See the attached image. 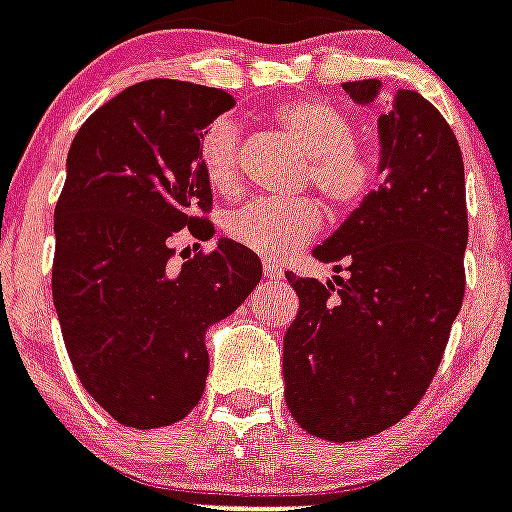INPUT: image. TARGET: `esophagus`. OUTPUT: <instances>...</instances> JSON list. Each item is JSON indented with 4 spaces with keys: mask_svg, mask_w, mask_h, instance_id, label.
Segmentation results:
<instances>
[{
    "mask_svg": "<svg viewBox=\"0 0 512 512\" xmlns=\"http://www.w3.org/2000/svg\"><path fill=\"white\" fill-rule=\"evenodd\" d=\"M263 273H265V278H268V281H281V278H284V270L278 268L276 263H265Z\"/></svg>",
    "mask_w": 512,
    "mask_h": 512,
    "instance_id": "34e87169",
    "label": "esophagus"
}]
</instances>
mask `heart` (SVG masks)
Segmentation results:
<instances>
[{"label": "heart", "mask_w": 512, "mask_h": 512, "mask_svg": "<svg viewBox=\"0 0 512 512\" xmlns=\"http://www.w3.org/2000/svg\"><path fill=\"white\" fill-rule=\"evenodd\" d=\"M276 126L310 157L307 178L336 210L352 213L376 191V160L352 144L355 128L342 110L321 99H294L278 107ZM236 147L239 131L231 120L213 123L199 141V165L218 194L239 189ZM321 226L323 210L315 199H263L231 215L226 231L236 244L265 260H286L305 247Z\"/></svg>", "instance_id": "1"}]
</instances>
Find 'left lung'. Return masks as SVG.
Listing matches in <instances>:
<instances>
[{
  "mask_svg": "<svg viewBox=\"0 0 512 512\" xmlns=\"http://www.w3.org/2000/svg\"><path fill=\"white\" fill-rule=\"evenodd\" d=\"M373 105L381 81H347ZM384 181L313 249L334 281H286L299 313L284 336V397L294 421L355 442L405 418L429 389L463 305L468 244L460 144L431 102L400 89L378 115Z\"/></svg>",
  "mask_w": 512,
  "mask_h": 512,
  "instance_id": "8db88e82",
  "label": "left lung"
}]
</instances>
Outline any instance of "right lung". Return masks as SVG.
Returning a JSON list of instances; mask_svg holds the SVG:
<instances>
[{
	"label": "right lung",
	"mask_w": 512,
	"mask_h": 512,
	"mask_svg": "<svg viewBox=\"0 0 512 512\" xmlns=\"http://www.w3.org/2000/svg\"><path fill=\"white\" fill-rule=\"evenodd\" d=\"M223 89L141 81L78 128L54 207L52 297L83 389L123 426L181 421L205 392L207 328L255 289L263 265L234 239L173 265L170 236L215 228L202 131L234 107Z\"/></svg>",
	"instance_id": "right-lung-1"
}]
</instances>
